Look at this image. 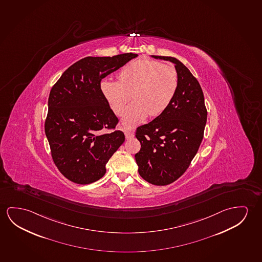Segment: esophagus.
Wrapping results in <instances>:
<instances>
[{
    "label": "esophagus",
    "instance_id": "esophagus-1",
    "mask_svg": "<svg viewBox=\"0 0 262 262\" xmlns=\"http://www.w3.org/2000/svg\"><path fill=\"white\" fill-rule=\"evenodd\" d=\"M125 137L127 140H129V139H132V138L134 137V134H133V132L132 130H129V129H126L124 132Z\"/></svg>",
    "mask_w": 262,
    "mask_h": 262
}]
</instances>
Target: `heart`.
Masks as SVG:
<instances>
[{
    "mask_svg": "<svg viewBox=\"0 0 262 262\" xmlns=\"http://www.w3.org/2000/svg\"><path fill=\"white\" fill-rule=\"evenodd\" d=\"M100 86L117 115L121 114L133 97L134 101L122 114V123L132 127L142 122L148 115L159 116L169 107L177 93L179 75L172 65L137 59L121 69L119 81L105 79Z\"/></svg>",
    "mask_w": 262,
    "mask_h": 262,
    "instance_id": "heart-1",
    "label": "heart"
}]
</instances>
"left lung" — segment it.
Returning a JSON list of instances; mask_svg holds the SVG:
<instances>
[{"label":"left lung","mask_w":262,"mask_h":262,"mask_svg":"<svg viewBox=\"0 0 262 262\" xmlns=\"http://www.w3.org/2000/svg\"><path fill=\"white\" fill-rule=\"evenodd\" d=\"M151 57L173 62L179 86L169 107L136 129L141 149L135 160L142 179L164 186L189 168L202 143L208 113L202 87L189 69L174 57Z\"/></svg>","instance_id":"obj_1"}]
</instances>
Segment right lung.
I'll use <instances>...</instances> for the list:
<instances>
[{"mask_svg": "<svg viewBox=\"0 0 262 262\" xmlns=\"http://www.w3.org/2000/svg\"><path fill=\"white\" fill-rule=\"evenodd\" d=\"M137 56L85 57L70 66L51 90L45 134L53 162L74 183L90 184L103 177L110 158L124 142L100 85Z\"/></svg>", "mask_w": 262, "mask_h": 262, "instance_id": "right-lung-1", "label": "right lung"}]
</instances>
